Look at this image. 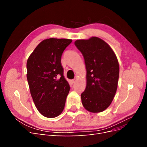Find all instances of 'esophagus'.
Wrapping results in <instances>:
<instances>
[{
    "label": "esophagus",
    "mask_w": 147,
    "mask_h": 147,
    "mask_svg": "<svg viewBox=\"0 0 147 147\" xmlns=\"http://www.w3.org/2000/svg\"><path fill=\"white\" fill-rule=\"evenodd\" d=\"M71 82H72V83H75V80H72V81H71Z\"/></svg>",
    "instance_id": "1"
}]
</instances>
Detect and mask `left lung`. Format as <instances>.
Masks as SVG:
<instances>
[{
	"label": "left lung",
	"instance_id": "obj_1",
	"mask_svg": "<svg viewBox=\"0 0 147 147\" xmlns=\"http://www.w3.org/2000/svg\"><path fill=\"white\" fill-rule=\"evenodd\" d=\"M75 45L82 53L86 69V86L81 94L82 104L90 112H103L117 92L119 73L117 57L108 44L98 37L77 40Z\"/></svg>",
	"mask_w": 147,
	"mask_h": 147
}]
</instances>
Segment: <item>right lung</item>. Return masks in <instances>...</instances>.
<instances>
[{
    "label": "right lung",
    "mask_w": 147,
    "mask_h": 147,
    "mask_svg": "<svg viewBox=\"0 0 147 147\" xmlns=\"http://www.w3.org/2000/svg\"><path fill=\"white\" fill-rule=\"evenodd\" d=\"M70 39L50 38L40 43L27 61V79L38 112L47 118L63 112L70 86L64 77L61 56Z\"/></svg>",
    "instance_id": "right-lung-1"
}]
</instances>
